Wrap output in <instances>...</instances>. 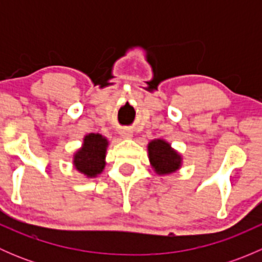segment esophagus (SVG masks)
Returning a JSON list of instances; mask_svg holds the SVG:
<instances>
[{
    "mask_svg": "<svg viewBox=\"0 0 262 262\" xmlns=\"http://www.w3.org/2000/svg\"><path fill=\"white\" fill-rule=\"evenodd\" d=\"M120 134H121V137H123V138H130V137H132V133L129 130H126V129L121 130Z\"/></svg>",
    "mask_w": 262,
    "mask_h": 262,
    "instance_id": "esophagus-1",
    "label": "esophagus"
}]
</instances>
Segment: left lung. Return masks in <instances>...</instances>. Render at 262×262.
<instances>
[{
	"mask_svg": "<svg viewBox=\"0 0 262 262\" xmlns=\"http://www.w3.org/2000/svg\"><path fill=\"white\" fill-rule=\"evenodd\" d=\"M148 155H149L150 165L158 175L175 172L181 166V156L162 139H155L149 142Z\"/></svg>",
	"mask_w": 262,
	"mask_h": 262,
	"instance_id": "1",
	"label": "left lung"
}]
</instances>
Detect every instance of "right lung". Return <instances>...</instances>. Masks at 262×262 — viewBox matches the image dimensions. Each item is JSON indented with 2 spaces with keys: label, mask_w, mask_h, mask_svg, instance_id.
<instances>
[{
  "label": "right lung",
  "mask_w": 262,
  "mask_h": 262,
  "mask_svg": "<svg viewBox=\"0 0 262 262\" xmlns=\"http://www.w3.org/2000/svg\"><path fill=\"white\" fill-rule=\"evenodd\" d=\"M107 141L101 134L91 133L84 137L81 149L76 152L73 163L80 172L87 178H95L105 167V153Z\"/></svg>",
  "instance_id": "add662e5"
}]
</instances>
